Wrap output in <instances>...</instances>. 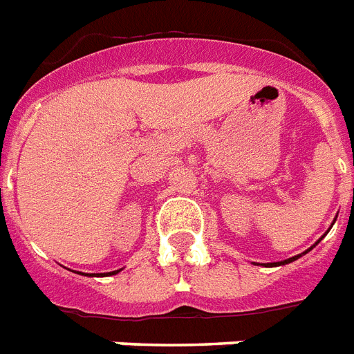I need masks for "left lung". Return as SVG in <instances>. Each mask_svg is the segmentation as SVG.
Returning <instances> with one entry per match:
<instances>
[{"instance_id": "left-lung-1", "label": "left lung", "mask_w": 354, "mask_h": 354, "mask_svg": "<svg viewBox=\"0 0 354 354\" xmlns=\"http://www.w3.org/2000/svg\"><path fill=\"white\" fill-rule=\"evenodd\" d=\"M320 240H322V238H320ZM320 240H318V242H320ZM317 242V243H318ZM317 243H315V245H317ZM315 245H313V247H315ZM313 247H311V249H313ZM307 251H309V249H307ZM306 251V252H307ZM298 258H300V254H298V257H292V258H289V260H283V261H277V263H269V266H286V263H291V261H295V260H298Z\"/></svg>"}]
</instances>
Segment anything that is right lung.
Instances as JSON below:
<instances>
[{
	"label": "right lung",
	"mask_w": 354,
	"mask_h": 354,
	"mask_svg": "<svg viewBox=\"0 0 354 354\" xmlns=\"http://www.w3.org/2000/svg\"><path fill=\"white\" fill-rule=\"evenodd\" d=\"M120 271H112V272H107V277H112V274H118ZM85 277H93V274H85ZM105 277V274H103Z\"/></svg>",
	"instance_id": "obj_1"
}]
</instances>
